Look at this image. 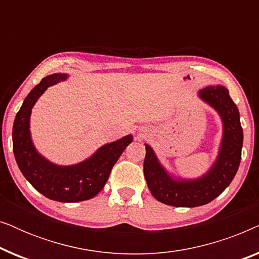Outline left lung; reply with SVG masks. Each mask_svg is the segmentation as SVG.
I'll return each mask as SVG.
<instances>
[{
    "label": "left lung",
    "mask_w": 259,
    "mask_h": 259,
    "mask_svg": "<svg viewBox=\"0 0 259 259\" xmlns=\"http://www.w3.org/2000/svg\"><path fill=\"white\" fill-rule=\"evenodd\" d=\"M198 98L213 108L222 120L218 154L210 168L197 178H184L161 164L151 145L145 144L144 175L155 199L177 207H196L210 203L230 185L238 171L243 146L239 112L228 88L217 84L198 92Z\"/></svg>",
    "instance_id": "left-lung-1"
}]
</instances>
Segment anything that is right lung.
Instances as JSON below:
<instances>
[{
    "mask_svg": "<svg viewBox=\"0 0 259 259\" xmlns=\"http://www.w3.org/2000/svg\"><path fill=\"white\" fill-rule=\"evenodd\" d=\"M67 79L68 74H51L27 95L14 120L13 151L20 171L35 190L52 200L76 203L91 199L104 189L113 166L132 143L133 136L102 145L91 157L73 165L55 164L42 155L31 138V109L48 87Z\"/></svg>",
    "mask_w": 259,
    "mask_h": 259,
    "instance_id": "1",
    "label": "right lung"
}]
</instances>
